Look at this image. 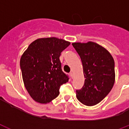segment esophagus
<instances>
[{
  "label": "esophagus",
  "instance_id": "esophagus-1",
  "mask_svg": "<svg viewBox=\"0 0 129 129\" xmlns=\"http://www.w3.org/2000/svg\"><path fill=\"white\" fill-rule=\"evenodd\" d=\"M70 76H71V77L72 78V79H73V77H74V74H73V73L72 72V71H71V73H70Z\"/></svg>",
  "mask_w": 129,
  "mask_h": 129
}]
</instances>
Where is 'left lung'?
Returning a JSON list of instances; mask_svg holds the SVG:
<instances>
[{"label":"left lung","mask_w":129,"mask_h":129,"mask_svg":"<svg viewBox=\"0 0 129 129\" xmlns=\"http://www.w3.org/2000/svg\"><path fill=\"white\" fill-rule=\"evenodd\" d=\"M82 61L85 84L76 91L78 100L87 106L100 103L113 88L114 59L108 50L96 43H73Z\"/></svg>","instance_id":"1"}]
</instances>
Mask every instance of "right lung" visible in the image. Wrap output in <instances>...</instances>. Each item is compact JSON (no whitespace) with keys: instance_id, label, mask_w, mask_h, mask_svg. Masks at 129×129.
I'll return each instance as SVG.
<instances>
[{"instance_id":"add662e5","label":"right lung","mask_w":129,"mask_h":129,"mask_svg":"<svg viewBox=\"0 0 129 129\" xmlns=\"http://www.w3.org/2000/svg\"><path fill=\"white\" fill-rule=\"evenodd\" d=\"M70 44L56 37L40 38L32 42L21 55L23 84L36 102H50L58 96L60 86L69 81L62 71L59 58Z\"/></svg>"}]
</instances>
